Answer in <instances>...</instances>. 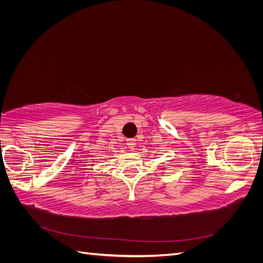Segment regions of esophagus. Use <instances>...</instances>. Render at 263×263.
I'll return each mask as SVG.
<instances>
[{
	"instance_id": "esophagus-1",
	"label": "esophagus",
	"mask_w": 263,
	"mask_h": 263,
	"mask_svg": "<svg viewBox=\"0 0 263 263\" xmlns=\"http://www.w3.org/2000/svg\"><path fill=\"white\" fill-rule=\"evenodd\" d=\"M126 145L128 146V148L129 149H134L135 148V146H136V139L135 138H129V139H127L126 140Z\"/></svg>"
}]
</instances>
